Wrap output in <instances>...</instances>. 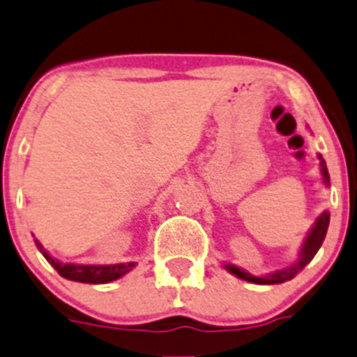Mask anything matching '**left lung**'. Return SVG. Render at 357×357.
<instances>
[{"instance_id":"8db88e82","label":"left lung","mask_w":357,"mask_h":357,"mask_svg":"<svg viewBox=\"0 0 357 357\" xmlns=\"http://www.w3.org/2000/svg\"><path fill=\"white\" fill-rule=\"evenodd\" d=\"M319 164H321V174H323L324 183L328 185V183H330V174H328L326 162H324V158L321 157V155H319ZM328 225H330V213H328V211H324V213L317 218V221L314 223L312 230H310V234L307 235L305 242H303V248H302V252H300L298 263L293 266H289V268L278 271V272H274V274L265 275V278H256V275L248 274V272L241 271V268H237V266H234V265H227V268L231 272V274L237 275V278L244 279V281H249V282H255V284H279V282L288 281V279H291L293 275L298 274L303 266H305L307 263H309L310 259L316 256V252L319 251L321 244H323L324 237H326Z\"/></svg>"}]
</instances>
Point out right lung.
<instances>
[{
    "mask_svg": "<svg viewBox=\"0 0 357 357\" xmlns=\"http://www.w3.org/2000/svg\"><path fill=\"white\" fill-rule=\"evenodd\" d=\"M38 249L43 252L47 261L54 266L55 271L62 275V278L69 279V281L76 282H89V284H105V282H112L115 279L122 278L127 272L132 271L137 265L136 261L129 263H119V265H75V263H61L57 259L52 258L43 245L36 241Z\"/></svg>",
    "mask_w": 357,
    "mask_h": 357,
    "instance_id": "add662e5",
    "label": "right lung"
}]
</instances>
